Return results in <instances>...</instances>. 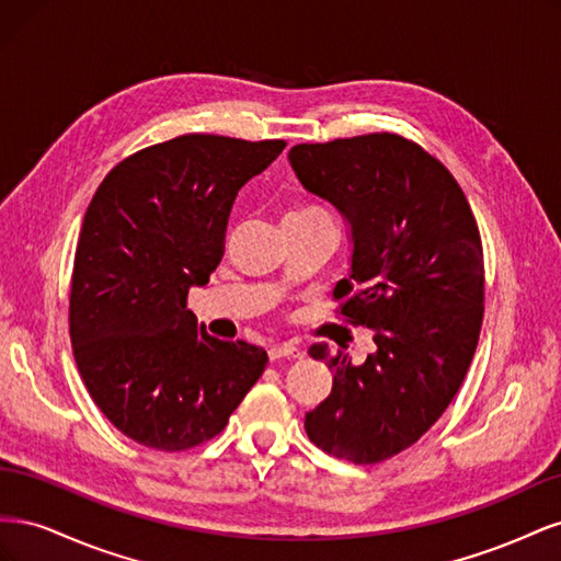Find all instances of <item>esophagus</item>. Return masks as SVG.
<instances>
[{"label":"esophagus","instance_id":"esophagus-1","mask_svg":"<svg viewBox=\"0 0 561 561\" xmlns=\"http://www.w3.org/2000/svg\"><path fill=\"white\" fill-rule=\"evenodd\" d=\"M268 358L271 360H280V358H301V351L290 344V342H283V344H271L268 346Z\"/></svg>","mask_w":561,"mask_h":561}]
</instances>
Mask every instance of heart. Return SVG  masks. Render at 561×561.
<instances>
[{
	"mask_svg": "<svg viewBox=\"0 0 561 561\" xmlns=\"http://www.w3.org/2000/svg\"><path fill=\"white\" fill-rule=\"evenodd\" d=\"M313 215H325V213L318 210V208H299L290 217H313Z\"/></svg>",
	"mask_w": 561,
	"mask_h": 561,
	"instance_id": "b5f03b06",
	"label": "heart"
}]
</instances>
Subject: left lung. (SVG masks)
<instances>
[{
    "label": "left lung",
    "mask_w": 561,
    "mask_h": 561,
    "mask_svg": "<svg viewBox=\"0 0 561 561\" xmlns=\"http://www.w3.org/2000/svg\"><path fill=\"white\" fill-rule=\"evenodd\" d=\"M287 157L304 190L351 225V276L334 299L377 344L363 365L309 348L332 393L304 428L322 451L379 463L412 447L466 379L484 316L480 229L454 175L402 135L295 145Z\"/></svg>",
    "instance_id": "obj_1"
}]
</instances>
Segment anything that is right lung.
I'll list each match as a JSON object with an SVG mask.
<instances>
[{"instance_id":"obj_1","label":"right lung","mask_w":561,"mask_h":561,"mask_svg":"<svg viewBox=\"0 0 561 561\" xmlns=\"http://www.w3.org/2000/svg\"><path fill=\"white\" fill-rule=\"evenodd\" d=\"M285 149L190 133L135 151L100 182L75 252L70 339L93 402L159 451L222 433L266 351L222 342L186 309L222 262L241 186Z\"/></svg>"}]
</instances>
